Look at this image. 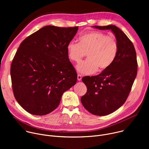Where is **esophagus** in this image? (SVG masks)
Instances as JSON below:
<instances>
[{
  "label": "esophagus",
  "instance_id": "obj_1",
  "mask_svg": "<svg viewBox=\"0 0 149 149\" xmlns=\"http://www.w3.org/2000/svg\"><path fill=\"white\" fill-rule=\"evenodd\" d=\"M77 79L78 81H81V79H82V77H81V75L80 74H78L77 75Z\"/></svg>",
  "mask_w": 149,
  "mask_h": 149
}]
</instances>
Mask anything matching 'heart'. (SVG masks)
<instances>
[{"label":"heart","instance_id":"1","mask_svg":"<svg viewBox=\"0 0 149 149\" xmlns=\"http://www.w3.org/2000/svg\"><path fill=\"white\" fill-rule=\"evenodd\" d=\"M68 55L71 60L79 62L87 53L88 57L77 66L82 74L88 75L109 68L118 52V43L113 36H107L98 31L86 33L79 38V43L71 41L67 45Z\"/></svg>","mask_w":149,"mask_h":149}]
</instances>
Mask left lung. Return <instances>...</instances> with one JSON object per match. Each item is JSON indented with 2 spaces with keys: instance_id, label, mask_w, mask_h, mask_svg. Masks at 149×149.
Here are the masks:
<instances>
[{
  "instance_id": "obj_1",
  "label": "left lung",
  "mask_w": 149,
  "mask_h": 149,
  "mask_svg": "<svg viewBox=\"0 0 149 149\" xmlns=\"http://www.w3.org/2000/svg\"><path fill=\"white\" fill-rule=\"evenodd\" d=\"M100 30H111L118 43L117 56L107 69L95 76L82 78L87 88L81 101L87 111L96 116L109 115L125 102L137 72L134 47L127 35L118 27L110 25L94 26Z\"/></svg>"
}]
</instances>
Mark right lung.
Here are the masks:
<instances>
[{
    "label": "right lung",
    "mask_w": 149,
    "mask_h": 149,
    "mask_svg": "<svg viewBox=\"0 0 149 149\" xmlns=\"http://www.w3.org/2000/svg\"><path fill=\"white\" fill-rule=\"evenodd\" d=\"M78 29L46 26L20 44L10 68L12 89L29 113L44 116L53 111L63 93L76 84L77 74L67 47Z\"/></svg>",
    "instance_id": "right-lung-1"
}]
</instances>
